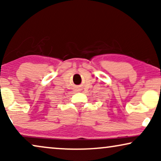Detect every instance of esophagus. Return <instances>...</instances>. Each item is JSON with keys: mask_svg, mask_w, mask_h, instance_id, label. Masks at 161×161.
Returning <instances> with one entry per match:
<instances>
[{"mask_svg": "<svg viewBox=\"0 0 161 161\" xmlns=\"http://www.w3.org/2000/svg\"><path fill=\"white\" fill-rule=\"evenodd\" d=\"M75 90H76V91H78H78H80V88H79V87H76V89H75Z\"/></svg>", "mask_w": 161, "mask_h": 161, "instance_id": "34e87169", "label": "esophagus"}]
</instances>
